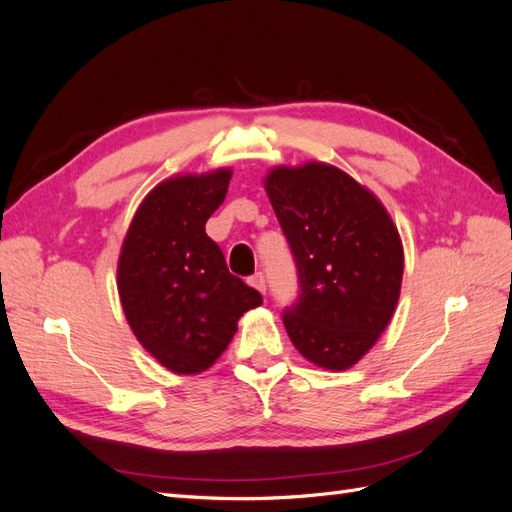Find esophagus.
<instances>
[{"label":"esophagus","instance_id":"34e87169","mask_svg":"<svg viewBox=\"0 0 512 512\" xmlns=\"http://www.w3.org/2000/svg\"><path fill=\"white\" fill-rule=\"evenodd\" d=\"M250 286H254L258 292L265 294V292H267V282H265V275H262V273H254V275L250 277Z\"/></svg>","mask_w":512,"mask_h":512}]
</instances>
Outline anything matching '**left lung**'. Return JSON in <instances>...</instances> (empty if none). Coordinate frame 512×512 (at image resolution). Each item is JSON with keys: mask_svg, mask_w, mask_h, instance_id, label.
I'll return each instance as SVG.
<instances>
[{"mask_svg": "<svg viewBox=\"0 0 512 512\" xmlns=\"http://www.w3.org/2000/svg\"><path fill=\"white\" fill-rule=\"evenodd\" d=\"M265 190L288 239L299 297L284 312L290 342L318 367L350 369L391 322L404 247L380 200L322 162L277 166Z\"/></svg>", "mask_w": 512, "mask_h": 512, "instance_id": "obj_1", "label": "left lung"}]
</instances>
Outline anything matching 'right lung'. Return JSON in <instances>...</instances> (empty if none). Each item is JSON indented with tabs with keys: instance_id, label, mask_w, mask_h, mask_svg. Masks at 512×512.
<instances>
[{
	"instance_id": "right-lung-1",
	"label": "right lung",
	"mask_w": 512,
	"mask_h": 512,
	"mask_svg": "<svg viewBox=\"0 0 512 512\" xmlns=\"http://www.w3.org/2000/svg\"><path fill=\"white\" fill-rule=\"evenodd\" d=\"M230 168L179 175L153 188L123 239L117 288L143 348L181 376L200 374L228 348L237 322L262 305L235 277L205 224L228 192Z\"/></svg>"
}]
</instances>
